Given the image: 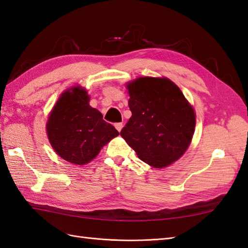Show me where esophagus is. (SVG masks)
Listing matches in <instances>:
<instances>
[{"label": "esophagus", "instance_id": "esophagus-1", "mask_svg": "<svg viewBox=\"0 0 248 248\" xmlns=\"http://www.w3.org/2000/svg\"><path fill=\"white\" fill-rule=\"evenodd\" d=\"M123 127H124V124L123 123H117V124H115V128L117 129V131H121V129H123Z\"/></svg>", "mask_w": 248, "mask_h": 248}]
</instances>
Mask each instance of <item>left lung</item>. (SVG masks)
Returning <instances> with one entry per match:
<instances>
[{"label": "left lung", "instance_id": "left-lung-1", "mask_svg": "<svg viewBox=\"0 0 248 248\" xmlns=\"http://www.w3.org/2000/svg\"><path fill=\"white\" fill-rule=\"evenodd\" d=\"M132 116L120 132L141 161L156 168L180 157L195 129V113L175 83L166 78H140L130 82Z\"/></svg>", "mask_w": 248, "mask_h": 248}]
</instances>
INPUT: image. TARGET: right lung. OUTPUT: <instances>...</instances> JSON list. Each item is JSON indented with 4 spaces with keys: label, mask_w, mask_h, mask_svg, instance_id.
<instances>
[{
    "label": "right lung",
    "mask_w": 248,
    "mask_h": 248,
    "mask_svg": "<svg viewBox=\"0 0 248 248\" xmlns=\"http://www.w3.org/2000/svg\"><path fill=\"white\" fill-rule=\"evenodd\" d=\"M88 102L85 89L77 86L65 92L46 124V133L56 154L77 165L92 161L105 144L119 134Z\"/></svg>",
    "instance_id": "1"
}]
</instances>
